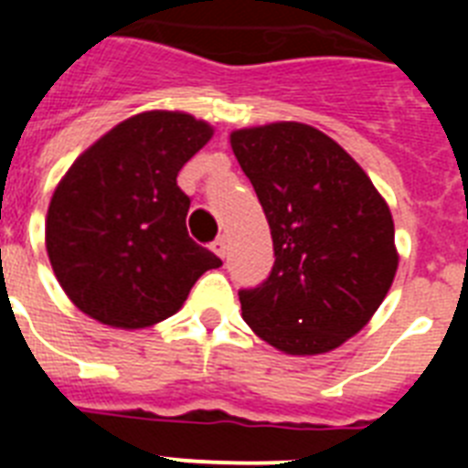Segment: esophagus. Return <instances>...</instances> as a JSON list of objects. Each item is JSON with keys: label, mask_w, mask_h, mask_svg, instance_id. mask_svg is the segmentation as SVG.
Instances as JSON below:
<instances>
[{"label": "esophagus", "mask_w": 468, "mask_h": 468, "mask_svg": "<svg viewBox=\"0 0 468 468\" xmlns=\"http://www.w3.org/2000/svg\"><path fill=\"white\" fill-rule=\"evenodd\" d=\"M210 248H213L215 255H220V258H225V250H227V241L225 237H218L213 243H210Z\"/></svg>", "instance_id": "1"}]
</instances>
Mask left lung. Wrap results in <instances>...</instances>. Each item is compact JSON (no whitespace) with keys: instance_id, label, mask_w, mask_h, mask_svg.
<instances>
[{"instance_id":"8db88e82","label":"left lung","mask_w":468,"mask_h":468,"mask_svg":"<svg viewBox=\"0 0 468 468\" xmlns=\"http://www.w3.org/2000/svg\"><path fill=\"white\" fill-rule=\"evenodd\" d=\"M231 150L274 241V267L241 288L243 321L285 354H324L370 321L394 281V220L340 144L295 122L243 128Z\"/></svg>"}]
</instances>
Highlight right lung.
Here are the masks:
<instances>
[{
  "label": "right lung",
  "mask_w": 468,
  "mask_h": 468,
  "mask_svg": "<svg viewBox=\"0 0 468 468\" xmlns=\"http://www.w3.org/2000/svg\"><path fill=\"white\" fill-rule=\"evenodd\" d=\"M213 128L180 112H144L74 161L48 206L47 250L69 300L114 328L173 316L222 260L187 234L192 198L177 173Z\"/></svg>",
  "instance_id": "add662e5"
}]
</instances>
